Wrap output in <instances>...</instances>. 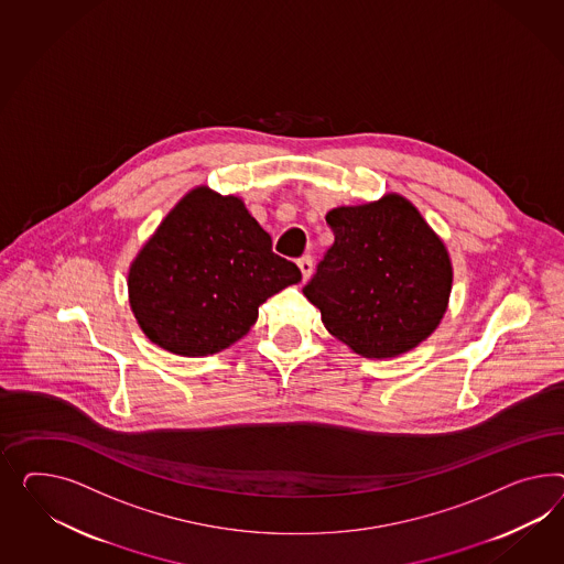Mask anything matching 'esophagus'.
<instances>
[{
    "mask_svg": "<svg viewBox=\"0 0 564 564\" xmlns=\"http://www.w3.org/2000/svg\"><path fill=\"white\" fill-rule=\"evenodd\" d=\"M297 267H300V271L304 274V281L305 279H310V274L314 273V260H312L310 254H305V257L297 260Z\"/></svg>",
    "mask_w": 564,
    "mask_h": 564,
    "instance_id": "1",
    "label": "esophagus"
}]
</instances>
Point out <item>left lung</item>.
<instances>
[{
    "label": "left lung",
    "mask_w": 564,
    "mask_h": 564,
    "mask_svg": "<svg viewBox=\"0 0 564 564\" xmlns=\"http://www.w3.org/2000/svg\"><path fill=\"white\" fill-rule=\"evenodd\" d=\"M335 243L304 295L330 335L367 359L397 357L431 335L447 310L452 260L409 198L336 207Z\"/></svg>",
    "instance_id": "left-lung-1"
}]
</instances>
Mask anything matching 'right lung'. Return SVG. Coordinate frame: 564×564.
Wrapping results in <instances>:
<instances>
[{"instance_id":"add662e5","label":"right lung","mask_w":564,"mask_h":564,"mask_svg":"<svg viewBox=\"0 0 564 564\" xmlns=\"http://www.w3.org/2000/svg\"><path fill=\"white\" fill-rule=\"evenodd\" d=\"M300 281V269L274 254L242 198L197 186L139 250L129 304L158 347L207 357L240 340L259 305Z\"/></svg>"}]
</instances>
